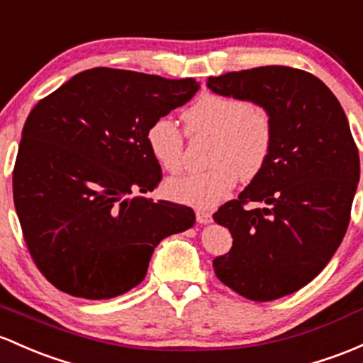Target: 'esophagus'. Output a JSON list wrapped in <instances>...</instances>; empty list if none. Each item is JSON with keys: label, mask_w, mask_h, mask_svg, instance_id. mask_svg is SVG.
<instances>
[{"label": "esophagus", "mask_w": 363, "mask_h": 363, "mask_svg": "<svg viewBox=\"0 0 363 363\" xmlns=\"http://www.w3.org/2000/svg\"><path fill=\"white\" fill-rule=\"evenodd\" d=\"M196 216H197V221H199V223H202V225H208V223H211V221H213L211 213L202 211V209H197V211H196Z\"/></svg>", "instance_id": "1"}]
</instances>
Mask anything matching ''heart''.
Wrapping results in <instances>:
<instances>
[{"label": "heart", "instance_id": "b5f03b06", "mask_svg": "<svg viewBox=\"0 0 363 363\" xmlns=\"http://www.w3.org/2000/svg\"><path fill=\"white\" fill-rule=\"evenodd\" d=\"M190 133L216 138L211 169L171 178L166 194L196 208H213L235 189L239 178L252 180L267 166L274 145V126L263 108L237 96L204 93L183 114ZM147 147L167 173L183 167L185 138L173 119L157 118L147 128Z\"/></svg>", "mask_w": 363, "mask_h": 363}]
</instances>
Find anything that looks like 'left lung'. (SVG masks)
<instances>
[{
	"label": "left lung",
	"instance_id": "8db88e82",
	"mask_svg": "<svg viewBox=\"0 0 363 363\" xmlns=\"http://www.w3.org/2000/svg\"><path fill=\"white\" fill-rule=\"evenodd\" d=\"M208 88L259 105L274 126L264 169L213 214L233 239L214 274L252 301L292 294L327 267L348 228L360 180L348 119L318 77L284 65L209 77Z\"/></svg>",
	"mask_w": 363,
	"mask_h": 363
}]
</instances>
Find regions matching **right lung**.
Here are the masks:
<instances>
[{
    "label": "right lung",
    "mask_w": 363,
    "mask_h": 363,
    "mask_svg": "<svg viewBox=\"0 0 363 363\" xmlns=\"http://www.w3.org/2000/svg\"><path fill=\"white\" fill-rule=\"evenodd\" d=\"M199 88L196 79L95 67L30 111L13 202L30 256L57 289L86 299L124 294L145 279L162 239L194 227L186 206L130 196L162 178L147 128Z\"/></svg>",
    "instance_id": "1"
}]
</instances>
